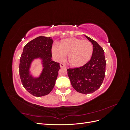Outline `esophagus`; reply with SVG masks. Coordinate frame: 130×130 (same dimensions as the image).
Wrapping results in <instances>:
<instances>
[{"instance_id": "obj_1", "label": "esophagus", "mask_w": 130, "mask_h": 130, "mask_svg": "<svg viewBox=\"0 0 130 130\" xmlns=\"http://www.w3.org/2000/svg\"><path fill=\"white\" fill-rule=\"evenodd\" d=\"M60 67L61 68H63V67H66V66L64 64L62 63H61L60 64Z\"/></svg>"}]
</instances>
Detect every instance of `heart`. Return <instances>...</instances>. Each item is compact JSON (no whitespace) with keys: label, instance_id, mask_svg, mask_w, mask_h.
I'll return each mask as SVG.
<instances>
[{"label":"heart","instance_id":"heart-1","mask_svg":"<svg viewBox=\"0 0 130 130\" xmlns=\"http://www.w3.org/2000/svg\"><path fill=\"white\" fill-rule=\"evenodd\" d=\"M92 43L77 38H69L62 40L59 45L52 48L53 56L58 61H62L68 55V61L70 66L79 68L87 64L93 54Z\"/></svg>","mask_w":130,"mask_h":130}]
</instances>
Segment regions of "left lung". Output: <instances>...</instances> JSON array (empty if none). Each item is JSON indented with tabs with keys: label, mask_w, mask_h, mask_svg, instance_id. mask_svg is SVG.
<instances>
[{
	"label": "left lung",
	"mask_w": 130,
	"mask_h": 130,
	"mask_svg": "<svg viewBox=\"0 0 130 130\" xmlns=\"http://www.w3.org/2000/svg\"><path fill=\"white\" fill-rule=\"evenodd\" d=\"M85 36L93 46L91 58L84 66L69 68L67 72L73 87L77 92L90 94L96 91L103 84L105 75L106 60L101 46L96 41Z\"/></svg>",
	"instance_id": "1"
}]
</instances>
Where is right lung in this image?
<instances>
[{"label": "right lung", "mask_w": 130, "mask_h": 130, "mask_svg": "<svg viewBox=\"0 0 130 130\" xmlns=\"http://www.w3.org/2000/svg\"><path fill=\"white\" fill-rule=\"evenodd\" d=\"M53 43L51 37L39 36L24 46L20 58L19 75L23 87L32 95L42 96L53 90L60 69V63L52 60ZM42 60L43 69L40 76L34 78L29 74L31 62L35 58Z\"/></svg>", "instance_id": "right-lung-1"}]
</instances>
